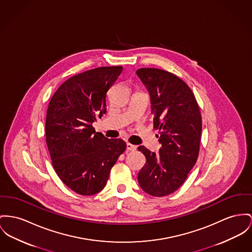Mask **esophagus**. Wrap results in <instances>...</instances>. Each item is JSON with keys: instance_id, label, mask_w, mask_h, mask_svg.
<instances>
[{"instance_id": "34e87169", "label": "esophagus", "mask_w": 252, "mask_h": 252, "mask_svg": "<svg viewBox=\"0 0 252 252\" xmlns=\"http://www.w3.org/2000/svg\"><path fill=\"white\" fill-rule=\"evenodd\" d=\"M127 149H128L129 151H134V150L136 149V146L131 144V143H127Z\"/></svg>"}]
</instances>
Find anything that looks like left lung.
<instances>
[{
  "label": "left lung",
  "mask_w": 252,
  "mask_h": 252,
  "mask_svg": "<svg viewBox=\"0 0 252 252\" xmlns=\"http://www.w3.org/2000/svg\"><path fill=\"white\" fill-rule=\"evenodd\" d=\"M145 85L151 100L154 128L161 147L158 154L139 146L146 158L137 175L147 194L163 197L179 189L195 165L201 134V112L191 89L175 74L143 67L135 72Z\"/></svg>",
  "instance_id": "left-lung-1"
}]
</instances>
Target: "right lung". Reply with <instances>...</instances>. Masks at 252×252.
Segmentation results:
<instances>
[{"label": "right lung", "mask_w": 252, "mask_h": 252, "mask_svg": "<svg viewBox=\"0 0 252 252\" xmlns=\"http://www.w3.org/2000/svg\"><path fill=\"white\" fill-rule=\"evenodd\" d=\"M123 67H101L76 74L51 97L46 118V141L60 180L83 196L105 187L126 142L96 133L93 123L106 111L108 90Z\"/></svg>", "instance_id": "right-lung-1"}]
</instances>
